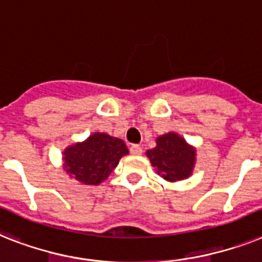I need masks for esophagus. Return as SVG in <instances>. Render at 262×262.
<instances>
[{"instance_id": "34e87169", "label": "esophagus", "mask_w": 262, "mask_h": 262, "mask_svg": "<svg viewBox=\"0 0 262 262\" xmlns=\"http://www.w3.org/2000/svg\"><path fill=\"white\" fill-rule=\"evenodd\" d=\"M130 153L132 155H135V156H138V155H141L142 153V148L140 145H137V144H133V145L130 146Z\"/></svg>"}]
</instances>
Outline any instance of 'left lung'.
Here are the masks:
<instances>
[{"label":"left lung","mask_w":262,"mask_h":262,"mask_svg":"<svg viewBox=\"0 0 262 262\" xmlns=\"http://www.w3.org/2000/svg\"><path fill=\"white\" fill-rule=\"evenodd\" d=\"M146 156L163 179L178 182L192 173L196 150L184 138L171 132L157 137L156 146L148 150Z\"/></svg>","instance_id":"obj_1"}]
</instances>
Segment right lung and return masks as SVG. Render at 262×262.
Wrapping results in <instances>:
<instances>
[{
  "label": "right lung",
  "instance_id": "right-lung-1",
  "mask_svg": "<svg viewBox=\"0 0 262 262\" xmlns=\"http://www.w3.org/2000/svg\"><path fill=\"white\" fill-rule=\"evenodd\" d=\"M127 153L122 140L97 132L84 141L66 148L63 161L71 178L87 186H98L109 178L121 157Z\"/></svg>",
  "mask_w": 262,
  "mask_h": 262
}]
</instances>
